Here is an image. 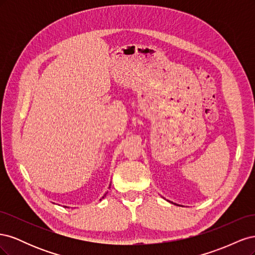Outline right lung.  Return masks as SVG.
Wrapping results in <instances>:
<instances>
[{
  "mask_svg": "<svg viewBox=\"0 0 255 255\" xmlns=\"http://www.w3.org/2000/svg\"><path fill=\"white\" fill-rule=\"evenodd\" d=\"M104 196H105V195H104ZM102 198H104V197H102ZM65 207H66V206H65Z\"/></svg>",
  "mask_w": 255,
  "mask_h": 255,
  "instance_id": "add662e5",
  "label": "right lung"
}]
</instances>
